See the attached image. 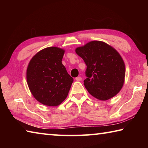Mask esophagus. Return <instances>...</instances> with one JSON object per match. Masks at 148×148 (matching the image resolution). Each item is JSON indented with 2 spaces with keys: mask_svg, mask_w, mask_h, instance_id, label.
<instances>
[{
  "mask_svg": "<svg viewBox=\"0 0 148 148\" xmlns=\"http://www.w3.org/2000/svg\"><path fill=\"white\" fill-rule=\"evenodd\" d=\"M76 81H77V82H79V81H81L82 80V77H76Z\"/></svg>",
  "mask_w": 148,
  "mask_h": 148,
  "instance_id": "1",
  "label": "esophagus"
}]
</instances>
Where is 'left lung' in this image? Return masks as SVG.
Returning a JSON list of instances; mask_svg holds the SVG:
<instances>
[{
  "instance_id": "left-lung-1",
  "label": "left lung",
  "mask_w": 148,
  "mask_h": 148,
  "mask_svg": "<svg viewBox=\"0 0 148 148\" xmlns=\"http://www.w3.org/2000/svg\"><path fill=\"white\" fill-rule=\"evenodd\" d=\"M76 53L87 65L84 84L90 94L100 101L116 96L124 84L125 65L117 50L104 42L94 40L77 47Z\"/></svg>"
}]
</instances>
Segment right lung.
<instances>
[{
    "label": "right lung",
    "mask_w": 148,
    "mask_h": 148,
    "mask_svg": "<svg viewBox=\"0 0 148 148\" xmlns=\"http://www.w3.org/2000/svg\"><path fill=\"white\" fill-rule=\"evenodd\" d=\"M64 49L48 47L32 57L27 69V82L35 99L48 106L61 104L68 96L73 78L62 63Z\"/></svg>",
    "instance_id": "add662e5"
}]
</instances>
